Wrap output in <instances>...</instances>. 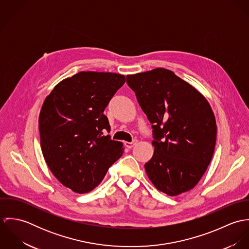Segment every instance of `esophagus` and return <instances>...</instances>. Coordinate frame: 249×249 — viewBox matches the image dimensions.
I'll list each match as a JSON object with an SVG mask.
<instances>
[{"label":"esophagus","instance_id":"obj_1","mask_svg":"<svg viewBox=\"0 0 249 249\" xmlns=\"http://www.w3.org/2000/svg\"><path fill=\"white\" fill-rule=\"evenodd\" d=\"M136 143H137V140H134L133 142H124V145H125L126 147H128V148H131V147H133V146H134Z\"/></svg>","mask_w":249,"mask_h":249}]
</instances>
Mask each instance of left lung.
I'll use <instances>...</instances> for the list:
<instances>
[{
    "instance_id": "obj_1",
    "label": "left lung",
    "mask_w": 249,
    "mask_h": 249,
    "mask_svg": "<svg viewBox=\"0 0 249 249\" xmlns=\"http://www.w3.org/2000/svg\"><path fill=\"white\" fill-rule=\"evenodd\" d=\"M126 82L152 124L154 153L144 164L157 190L171 196L192 190L213 157L216 124L205 97L174 71L127 74Z\"/></svg>"
}]
</instances>
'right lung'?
Here are the masks:
<instances>
[{
	"label": "right lung",
	"instance_id": "obj_1",
	"mask_svg": "<svg viewBox=\"0 0 249 249\" xmlns=\"http://www.w3.org/2000/svg\"><path fill=\"white\" fill-rule=\"evenodd\" d=\"M124 74L79 71L60 81L39 115L40 144L57 180L77 194L94 190L124 152L110 131L106 107L124 85Z\"/></svg>",
	"mask_w": 249,
	"mask_h": 249
}]
</instances>
